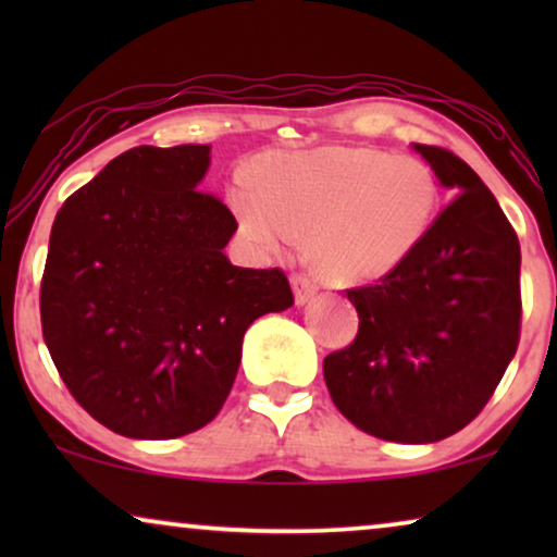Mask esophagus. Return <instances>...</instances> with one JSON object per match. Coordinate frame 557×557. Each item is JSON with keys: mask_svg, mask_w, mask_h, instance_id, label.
<instances>
[{"mask_svg": "<svg viewBox=\"0 0 557 557\" xmlns=\"http://www.w3.org/2000/svg\"><path fill=\"white\" fill-rule=\"evenodd\" d=\"M292 286H294V299L299 307L309 304L317 296V281L309 276V273H294L292 276Z\"/></svg>", "mask_w": 557, "mask_h": 557, "instance_id": "34e87169", "label": "esophagus"}]
</instances>
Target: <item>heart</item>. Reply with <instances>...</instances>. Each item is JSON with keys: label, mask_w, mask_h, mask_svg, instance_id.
Listing matches in <instances>:
<instances>
[{"label": "heart", "mask_w": 557, "mask_h": 557, "mask_svg": "<svg viewBox=\"0 0 557 557\" xmlns=\"http://www.w3.org/2000/svg\"><path fill=\"white\" fill-rule=\"evenodd\" d=\"M233 208L258 253L281 256L307 235L324 276L364 284L393 273L425 240L441 182L421 157L332 144L269 157L261 185L240 182Z\"/></svg>", "instance_id": "b5f03b06"}]
</instances>
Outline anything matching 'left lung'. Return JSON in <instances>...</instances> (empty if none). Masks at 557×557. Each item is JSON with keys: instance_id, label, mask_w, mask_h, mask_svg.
Segmentation results:
<instances>
[{"instance_id": "obj_1", "label": "left lung", "mask_w": 557, "mask_h": 557, "mask_svg": "<svg viewBox=\"0 0 557 557\" xmlns=\"http://www.w3.org/2000/svg\"><path fill=\"white\" fill-rule=\"evenodd\" d=\"M454 200L406 263L349 288L360 330L324 357L339 413L370 436L433 444L482 413L520 342V240L471 166L416 144Z\"/></svg>"}]
</instances>
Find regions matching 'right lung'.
I'll list each match as a JSON object with an SVG mask.
<instances>
[{
    "label": "right lung",
    "mask_w": 557,
    "mask_h": 557,
    "mask_svg": "<svg viewBox=\"0 0 557 557\" xmlns=\"http://www.w3.org/2000/svg\"><path fill=\"white\" fill-rule=\"evenodd\" d=\"M208 144L134 147L58 210L40 284L42 337L63 383L128 438H180L220 413L243 334L294 304L281 269H238V231L200 189Z\"/></svg>",
    "instance_id": "add662e5"
}]
</instances>
